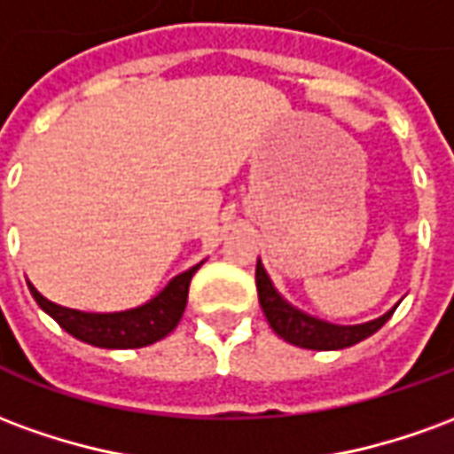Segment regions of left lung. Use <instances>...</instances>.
<instances>
[{"label": "left lung", "mask_w": 454, "mask_h": 454, "mask_svg": "<svg viewBox=\"0 0 454 454\" xmlns=\"http://www.w3.org/2000/svg\"><path fill=\"white\" fill-rule=\"evenodd\" d=\"M255 285L257 299H260V306H262V311L267 316V324L272 325V331L279 338H285L286 342L306 348V350H342V348H350L355 342H360L364 338H370L372 333H377L381 325L389 321L394 309H396L394 306L391 311H387L380 318H374V321H367V324L335 325L304 314L296 306L285 301L282 294L275 289V285H272V279L267 277L265 267H262L260 260H257L255 267Z\"/></svg>", "instance_id": "left-lung-1"}]
</instances>
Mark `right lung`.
<instances>
[{
    "label": "right lung",
    "mask_w": 454,
    "mask_h": 454,
    "mask_svg": "<svg viewBox=\"0 0 454 454\" xmlns=\"http://www.w3.org/2000/svg\"><path fill=\"white\" fill-rule=\"evenodd\" d=\"M201 262L189 267L187 272L172 277L169 285L153 296L148 304L136 306L129 311H116V314H87L77 309H65L53 301H48L31 282L28 289L34 294L35 304L43 309L58 325L77 340L90 342L94 348H106V350H129V348H145L153 342L162 340L177 328L179 318L184 314L189 294V282L197 272Z\"/></svg>",
    "instance_id": "add662e5"
}]
</instances>
